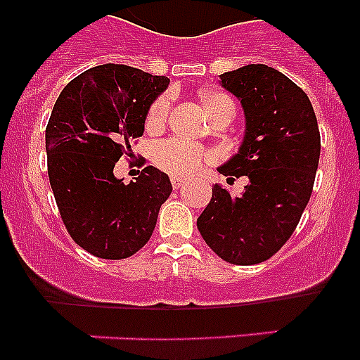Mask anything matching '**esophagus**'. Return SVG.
<instances>
[{"label":"esophagus","instance_id":"1","mask_svg":"<svg viewBox=\"0 0 360 360\" xmlns=\"http://www.w3.org/2000/svg\"><path fill=\"white\" fill-rule=\"evenodd\" d=\"M187 184L186 178H178V176H171V186L174 187V189H182L184 186Z\"/></svg>","mask_w":360,"mask_h":360}]
</instances>
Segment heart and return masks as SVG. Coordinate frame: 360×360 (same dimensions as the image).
<instances>
[{"label":"heart","mask_w":360,"mask_h":360,"mask_svg":"<svg viewBox=\"0 0 360 360\" xmlns=\"http://www.w3.org/2000/svg\"><path fill=\"white\" fill-rule=\"evenodd\" d=\"M202 101L211 119L221 111L236 113V103L224 91H205L202 95ZM171 106H173V95L171 94H162L160 97L155 98L149 106L148 115H146V128L153 129V131L164 128L169 119ZM214 160V151L186 141V139H169V141L157 144L153 149V162L157 164V167L178 178L198 173L202 167L212 164Z\"/></svg>","instance_id":"heart-1"}]
</instances>
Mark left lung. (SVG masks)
I'll use <instances>...</instances> for the list:
<instances>
[{"label":"left lung","mask_w":360,"mask_h":360,"mask_svg":"<svg viewBox=\"0 0 360 360\" xmlns=\"http://www.w3.org/2000/svg\"><path fill=\"white\" fill-rule=\"evenodd\" d=\"M219 77L243 104L247 133L240 153L218 171L249 176V186L231 196L216 184L196 225L221 259L256 265L297 227L314 189L321 135L308 95L278 70L247 65Z\"/></svg>","instance_id":"1"}]
</instances>
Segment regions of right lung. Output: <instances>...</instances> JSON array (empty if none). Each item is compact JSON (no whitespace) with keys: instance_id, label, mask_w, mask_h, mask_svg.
<instances>
[{"instance_id":"obj_1","label":"right lung","mask_w":360,"mask_h":360,"mask_svg":"<svg viewBox=\"0 0 360 360\" xmlns=\"http://www.w3.org/2000/svg\"><path fill=\"white\" fill-rule=\"evenodd\" d=\"M169 84L124 65H101L70 81L46 124V164L57 209L72 240L103 259H124L144 247L169 198L167 174L148 165L131 184L113 167L133 157L146 113Z\"/></svg>"}]
</instances>
